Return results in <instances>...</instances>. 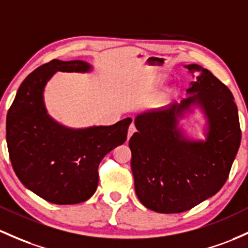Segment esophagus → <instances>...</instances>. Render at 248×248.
<instances>
[{
  "label": "esophagus",
  "mask_w": 248,
  "mask_h": 248,
  "mask_svg": "<svg viewBox=\"0 0 248 248\" xmlns=\"http://www.w3.org/2000/svg\"><path fill=\"white\" fill-rule=\"evenodd\" d=\"M135 130H137V128H135V126H134V124H132L129 126V128H128V133H127V139H130V137H132L133 134H134L135 133Z\"/></svg>",
  "instance_id": "1"
}]
</instances>
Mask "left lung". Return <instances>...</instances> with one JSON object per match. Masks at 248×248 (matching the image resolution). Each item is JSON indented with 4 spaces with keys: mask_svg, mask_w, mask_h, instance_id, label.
I'll return each instance as SVG.
<instances>
[{
    "mask_svg": "<svg viewBox=\"0 0 248 248\" xmlns=\"http://www.w3.org/2000/svg\"><path fill=\"white\" fill-rule=\"evenodd\" d=\"M192 81L180 103L135 116L129 140L135 193L147 208L181 213L217 194L227 180L241 141L238 108L230 89L199 64H187ZM199 110L205 139H193L180 124Z\"/></svg>",
    "mask_w": 248,
    "mask_h": 248,
    "instance_id": "8db88e82",
    "label": "left lung"
}]
</instances>
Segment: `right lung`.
Masks as SVG:
<instances>
[{"mask_svg": "<svg viewBox=\"0 0 248 248\" xmlns=\"http://www.w3.org/2000/svg\"><path fill=\"white\" fill-rule=\"evenodd\" d=\"M88 62L53 60L31 73L7 114V145L16 175L24 186L56 205L88 200L99 184L100 162L126 141L132 119L111 126L70 128L48 114L45 88L58 72L91 73Z\"/></svg>", "mask_w": 248, "mask_h": 248, "instance_id": "right-lung-1", "label": "right lung"}]
</instances>
